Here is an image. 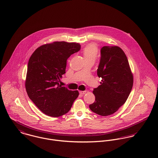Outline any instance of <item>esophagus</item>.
Instances as JSON below:
<instances>
[{
  "mask_svg": "<svg viewBox=\"0 0 158 158\" xmlns=\"http://www.w3.org/2000/svg\"><path fill=\"white\" fill-rule=\"evenodd\" d=\"M86 92V90H81V91H80V94L81 95H84Z\"/></svg>",
  "mask_w": 158,
  "mask_h": 158,
  "instance_id": "34e87169",
  "label": "esophagus"
}]
</instances>
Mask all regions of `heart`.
<instances>
[{"label": "heart", "instance_id": "obj_1", "mask_svg": "<svg viewBox=\"0 0 158 158\" xmlns=\"http://www.w3.org/2000/svg\"><path fill=\"white\" fill-rule=\"evenodd\" d=\"M98 48L95 44H89L84 47L83 53L85 60L94 59L95 60L97 56Z\"/></svg>", "mask_w": 158, "mask_h": 158}]
</instances>
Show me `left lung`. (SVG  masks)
I'll list each match as a JSON object with an SVG mask.
<instances>
[{"instance_id": "obj_1", "label": "left lung", "mask_w": 158, "mask_h": 158, "mask_svg": "<svg viewBox=\"0 0 158 158\" xmlns=\"http://www.w3.org/2000/svg\"><path fill=\"white\" fill-rule=\"evenodd\" d=\"M101 57L97 75L102 78L100 85L94 88V103L90 110L102 116L115 113L127 101L133 85V76L127 57L117 46H104L100 50Z\"/></svg>"}]
</instances>
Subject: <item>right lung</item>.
Masks as SVG:
<instances>
[{
	"label": "right lung",
	"instance_id": "1",
	"mask_svg": "<svg viewBox=\"0 0 158 158\" xmlns=\"http://www.w3.org/2000/svg\"><path fill=\"white\" fill-rule=\"evenodd\" d=\"M80 48L78 43L54 42L38 47L29 59L25 89L30 100L48 116L68 113L79 95L59 82L66 73L68 58Z\"/></svg>",
	"mask_w": 158,
	"mask_h": 158
}]
</instances>
